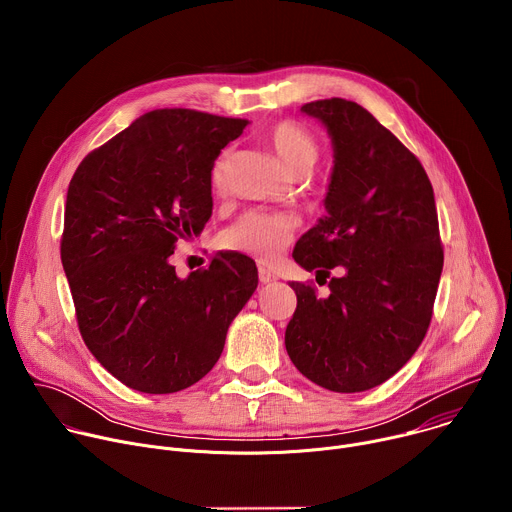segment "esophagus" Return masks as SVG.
Here are the masks:
<instances>
[{"mask_svg": "<svg viewBox=\"0 0 512 512\" xmlns=\"http://www.w3.org/2000/svg\"><path fill=\"white\" fill-rule=\"evenodd\" d=\"M257 271H259V281H261V283H271V281H275V279H277V277H275V273H273L271 269L263 267V265H259V267H257Z\"/></svg>", "mask_w": 512, "mask_h": 512, "instance_id": "34e87169", "label": "esophagus"}]
</instances>
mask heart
<instances>
[{
  "mask_svg": "<svg viewBox=\"0 0 512 512\" xmlns=\"http://www.w3.org/2000/svg\"><path fill=\"white\" fill-rule=\"evenodd\" d=\"M265 141L279 162L294 176H304L312 170L320 156L316 135L298 121L283 119L265 131ZM231 168V152L218 154L210 168V186L223 192ZM298 227L296 216L285 212L249 210L227 231L225 243L229 249L249 255L259 261H275L289 245Z\"/></svg>",
  "mask_w": 512,
  "mask_h": 512,
  "instance_id": "1",
  "label": "heart"
}]
</instances>
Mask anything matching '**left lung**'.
Wrapping results in <instances>:
<instances>
[{
  "label": "left lung",
  "mask_w": 512,
  "mask_h": 512,
  "mask_svg": "<svg viewBox=\"0 0 512 512\" xmlns=\"http://www.w3.org/2000/svg\"><path fill=\"white\" fill-rule=\"evenodd\" d=\"M334 143L328 214L296 245L294 259L332 277L330 296L291 281L298 308L285 350L312 383L358 393L391 379L431 322L444 267L431 182L421 162L367 109L346 99L302 107Z\"/></svg>",
  "instance_id": "8db88e82"
}]
</instances>
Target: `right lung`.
Masks as SVG:
<instances>
[{
  "label": "right lung",
  "instance_id": "obj_1",
  "mask_svg": "<svg viewBox=\"0 0 512 512\" xmlns=\"http://www.w3.org/2000/svg\"><path fill=\"white\" fill-rule=\"evenodd\" d=\"M247 119L156 109L93 150L68 184L60 259L87 348L125 387L198 383L257 287L255 261L221 251L186 279L168 261L212 214L210 168Z\"/></svg>",
  "mask_w": 512,
  "mask_h": 512
}]
</instances>
